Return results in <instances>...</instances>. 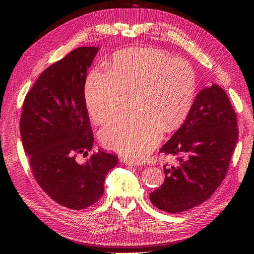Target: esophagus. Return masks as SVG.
I'll use <instances>...</instances> for the list:
<instances>
[{
	"instance_id": "1",
	"label": "esophagus",
	"mask_w": 254,
	"mask_h": 254,
	"mask_svg": "<svg viewBox=\"0 0 254 254\" xmlns=\"http://www.w3.org/2000/svg\"><path fill=\"white\" fill-rule=\"evenodd\" d=\"M122 161H123V162H124L126 165H131V166H136V165H137L135 162H133V161L125 159V158H123Z\"/></svg>"
}]
</instances>
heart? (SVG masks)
I'll use <instances>...</instances> for the list:
<instances>
[{
    "label": "heart",
    "mask_w": 254,
    "mask_h": 254,
    "mask_svg": "<svg viewBox=\"0 0 254 254\" xmlns=\"http://www.w3.org/2000/svg\"><path fill=\"white\" fill-rule=\"evenodd\" d=\"M108 72L92 71L84 101L96 124L117 113L126 94L134 93L136 111L112 120L102 132L106 148L130 160L144 159L165 131L179 127L193 105L197 78L188 61L153 48L118 52L107 61Z\"/></svg>",
    "instance_id": "b5f03b06"
}]
</instances>
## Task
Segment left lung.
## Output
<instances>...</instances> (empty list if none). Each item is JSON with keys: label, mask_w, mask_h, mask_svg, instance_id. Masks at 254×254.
<instances>
[{"label": "left lung", "mask_w": 254, "mask_h": 254, "mask_svg": "<svg viewBox=\"0 0 254 254\" xmlns=\"http://www.w3.org/2000/svg\"><path fill=\"white\" fill-rule=\"evenodd\" d=\"M238 139L237 118L224 89H202L181 127L160 152L178 156L164 165L165 180L149 194L151 203L179 213L209 199L225 179Z\"/></svg>", "instance_id": "8db88e82"}]
</instances>
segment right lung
Here are the masks:
<instances>
[{"label": "right lung", "mask_w": 254, "mask_h": 254, "mask_svg": "<svg viewBox=\"0 0 254 254\" xmlns=\"http://www.w3.org/2000/svg\"><path fill=\"white\" fill-rule=\"evenodd\" d=\"M99 48L72 51L37 79L23 104L20 132L36 181L54 201L71 210L95 203L118 156L98 150L76 162L93 146L84 83Z\"/></svg>", "instance_id": "1"}]
</instances>
